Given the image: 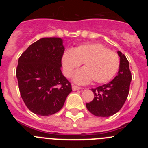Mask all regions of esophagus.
<instances>
[{
    "label": "esophagus",
    "mask_w": 148,
    "mask_h": 148,
    "mask_svg": "<svg viewBox=\"0 0 148 148\" xmlns=\"http://www.w3.org/2000/svg\"><path fill=\"white\" fill-rule=\"evenodd\" d=\"M72 88H73V90H74V91H75V90H81V89H82V87H78V86H76V85H73V87H72Z\"/></svg>",
    "instance_id": "1"
}]
</instances>
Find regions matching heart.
Listing matches in <instances>:
<instances>
[{"instance_id": "1", "label": "heart", "mask_w": 148, "mask_h": 148, "mask_svg": "<svg viewBox=\"0 0 148 148\" xmlns=\"http://www.w3.org/2000/svg\"><path fill=\"white\" fill-rule=\"evenodd\" d=\"M84 64V68L78 70L74 80L86 84L93 81L95 84H104L110 81L119 70L120 59L117 53L110 51L99 43H88L75 49H67L62 56L64 73L70 77L73 72Z\"/></svg>"}]
</instances>
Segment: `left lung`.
Here are the masks:
<instances>
[{
    "mask_svg": "<svg viewBox=\"0 0 148 148\" xmlns=\"http://www.w3.org/2000/svg\"><path fill=\"white\" fill-rule=\"evenodd\" d=\"M120 65L118 75L113 81L91 89L94 93L92 101L86 107L90 113L99 117H109L121 110L127 99L132 80L129 61L126 56L119 51Z\"/></svg>",
    "mask_w": 148,
    "mask_h": 148,
    "instance_id": "8db88e82",
    "label": "left lung"
}]
</instances>
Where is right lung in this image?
Wrapping results in <instances>:
<instances>
[{
	"instance_id": "obj_1",
	"label": "right lung",
	"mask_w": 148,
	"mask_h": 148,
	"mask_svg": "<svg viewBox=\"0 0 148 148\" xmlns=\"http://www.w3.org/2000/svg\"><path fill=\"white\" fill-rule=\"evenodd\" d=\"M62 39L43 38L26 49L16 69L21 96L35 114L50 116L63 108L72 85L63 75Z\"/></svg>"
}]
</instances>
